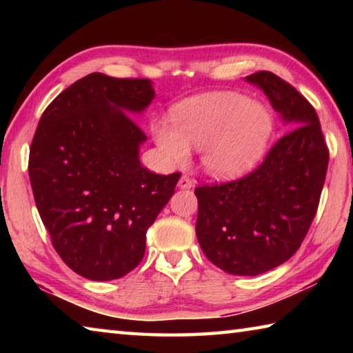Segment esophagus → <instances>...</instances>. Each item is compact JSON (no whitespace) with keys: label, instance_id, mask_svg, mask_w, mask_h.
Here are the masks:
<instances>
[{"label":"esophagus","instance_id":"34e87169","mask_svg":"<svg viewBox=\"0 0 353 353\" xmlns=\"http://www.w3.org/2000/svg\"><path fill=\"white\" fill-rule=\"evenodd\" d=\"M179 188L182 190H190L191 187H193V181L188 176H182L181 179H179Z\"/></svg>","mask_w":353,"mask_h":353}]
</instances>
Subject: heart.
I'll return each mask as SVG.
<instances>
[{"label":"heart","mask_w":353,"mask_h":353,"mask_svg":"<svg viewBox=\"0 0 353 353\" xmlns=\"http://www.w3.org/2000/svg\"><path fill=\"white\" fill-rule=\"evenodd\" d=\"M172 124L152 126L160 151L172 163H185L190 148L201 149L202 166L216 177L248 174L260 162L272 130L265 105L244 94L219 92L190 98L172 112Z\"/></svg>","instance_id":"1"}]
</instances>
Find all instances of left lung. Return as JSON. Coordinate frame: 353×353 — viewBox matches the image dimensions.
<instances>
[{
	"label": "left lung",
	"instance_id": "1",
	"mask_svg": "<svg viewBox=\"0 0 353 353\" xmlns=\"http://www.w3.org/2000/svg\"><path fill=\"white\" fill-rule=\"evenodd\" d=\"M246 81L261 88L288 132L250 174L194 190L199 246L214 266L234 276H259L296 254L318 212L328 166L313 105L271 71Z\"/></svg>",
	"mask_w": 353,
	"mask_h": 353
}]
</instances>
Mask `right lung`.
Segmentation results:
<instances>
[{"mask_svg": "<svg viewBox=\"0 0 353 353\" xmlns=\"http://www.w3.org/2000/svg\"><path fill=\"white\" fill-rule=\"evenodd\" d=\"M155 97L149 79L92 73L46 107L29 149L35 205L56 252L88 280H115L145 255L146 232L181 172L141 166L146 135L129 113Z\"/></svg>", "mask_w": 353, "mask_h": 353, "instance_id": "obj_1", "label": "right lung"}]
</instances>
